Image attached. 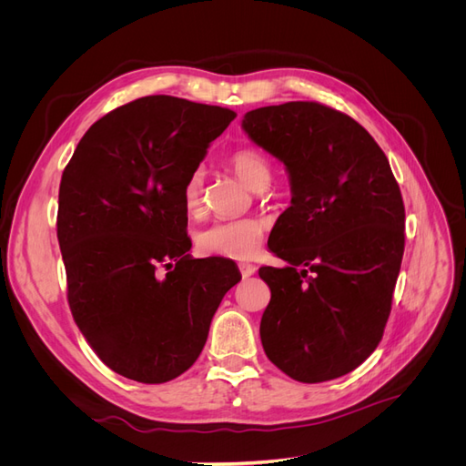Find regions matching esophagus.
I'll return each instance as SVG.
<instances>
[{
    "mask_svg": "<svg viewBox=\"0 0 466 466\" xmlns=\"http://www.w3.org/2000/svg\"><path fill=\"white\" fill-rule=\"evenodd\" d=\"M238 270H241L243 278H250L252 274L257 272V266L255 264H248V262H241V264H238Z\"/></svg>",
    "mask_w": 466,
    "mask_h": 466,
    "instance_id": "34e87169",
    "label": "esophagus"
}]
</instances>
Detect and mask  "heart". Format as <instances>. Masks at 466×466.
I'll use <instances>...</instances> for the list:
<instances>
[{"label":"heart","mask_w":466,"mask_h":466,"mask_svg":"<svg viewBox=\"0 0 466 466\" xmlns=\"http://www.w3.org/2000/svg\"><path fill=\"white\" fill-rule=\"evenodd\" d=\"M229 165L237 177L250 190H264L272 180V165L257 147H238ZM204 168H194L182 187V206L187 214L198 216L204 206ZM264 238V223L255 218L221 219L208 225L196 235V245L208 257H223L235 260L252 258L258 252Z\"/></svg>","instance_id":"1"}]
</instances>
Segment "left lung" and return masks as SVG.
Instances as JSON below:
<instances>
[{
    "mask_svg": "<svg viewBox=\"0 0 466 466\" xmlns=\"http://www.w3.org/2000/svg\"><path fill=\"white\" fill-rule=\"evenodd\" d=\"M248 137L286 165L291 206L262 266L268 360L301 383L354 371L383 338L404 252V204L389 159L344 112L311 101L250 110Z\"/></svg>",
    "mask_w": 466,
    "mask_h": 466,
    "instance_id": "1",
    "label": "left lung"
}]
</instances>
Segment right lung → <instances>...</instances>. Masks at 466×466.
I'll return each mask as SVG.
<instances>
[{
    "label": "right lung",
    "mask_w": 466,
    "mask_h": 466,
    "mask_svg": "<svg viewBox=\"0 0 466 466\" xmlns=\"http://www.w3.org/2000/svg\"><path fill=\"white\" fill-rule=\"evenodd\" d=\"M235 116L142 96L96 120L64 168L56 225L69 309L101 361L137 383L185 373L241 281L235 264L188 255L182 206L185 180Z\"/></svg>",
    "instance_id": "obj_1"
}]
</instances>
